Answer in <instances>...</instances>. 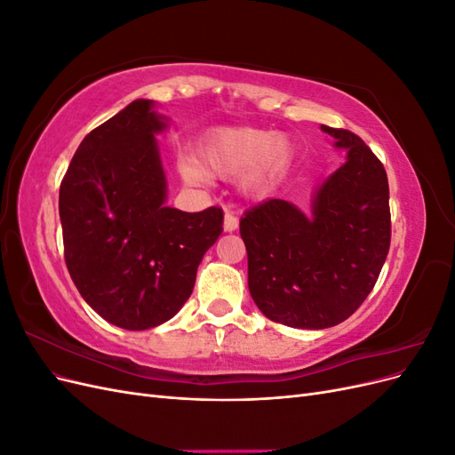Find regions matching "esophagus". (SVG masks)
Segmentation results:
<instances>
[{
    "mask_svg": "<svg viewBox=\"0 0 455 455\" xmlns=\"http://www.w3.org/2000/svg\"><path fill=\"white\" fill-rule=\"evenodd\" d=\"M237 228H239L237 216H233L231 212H226V216H224V231H235Z\"/></svg>",
    "mask_w": 455,
    "mask_h": 455,
    "instance_id": "esophagus-1",
    "label": "esophagus"
}]
</instances>
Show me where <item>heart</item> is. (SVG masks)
<instances>
[{
  "instance_id": "obj_1",
  "label": "heart",
  "mask_w": 455,
  "mask_h": 455,
  "mask_svg": "<svg viewBox=\"0 0 455 455\" xmlns=\"http://www.w3.org/2000/svg\"><path fill=\"white\" fill-rule=\"evenodd\" d=\"M291 156L284 136L256 127H226L211 132L201 144L199 161H180V174L189 184L214 178H235L249 197H264L277 182Z\"/></svg>"
}]
</instances>
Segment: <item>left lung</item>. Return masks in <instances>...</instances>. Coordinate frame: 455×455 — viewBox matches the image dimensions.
Instances as JSON below:
<instances>
[{"instance_id":"obj_1","label":"left lung","mask_w":455,"mask_h":455,"mask_svg":"<svg viewBox=\"0 0 455 455\" xmlns=\"http://www.w3.org/2000/svg\"><path fill=\"white\" fill-rule=\"evenodd\" d=\"M346 161L315 188L309 212L267 199L241 218L249 291L267 319L323 330L351 316L374 288L391 243L389 182L359 136L321 125Z\"/></svg>"}]
</instances>
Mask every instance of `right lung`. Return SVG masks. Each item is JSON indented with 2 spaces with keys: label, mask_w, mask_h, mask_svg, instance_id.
Returning <instances> with one entry per match:
<instances>
[{
  "label": "right lung",
  "mask_w": 455,
  "mask_h": 455,
  "mask_svg": "<svg viewBox=\"0 0 455 455\" xmlns=\"http://www.w3.org/2000/svg\"><path fill=\"white\" fill-rule=\"evenodd\" d=\"M131 102L79 144L60 184L64 258L77 291L104 321L125 330L167 323L194 292L224 212L167 206L159 142L169 117Z\"/></svg>",
  "instance_id": "obj_1"
}]
</instances>
